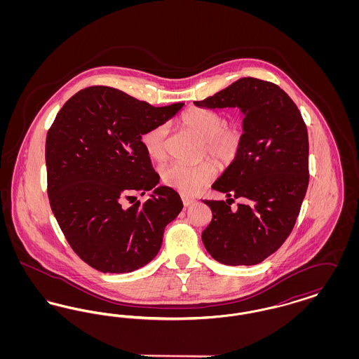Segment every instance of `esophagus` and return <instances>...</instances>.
Masks as SVG:
<instances>
[{
  "label": "esophagus",
  "mask_w": 359,
  "mask_h": 359,
  "mask_svg": "<svg viewBox=\"0 0 359 359\" xmlns=\"http://www.w3.org/2000/svg\"><path fill=\"white\" fill-rule=\"evenodd\" d=\"M182 201H183V205H186V207L192 205L195 202V199L189 198V196H182Z\"/></svg>",
  "instance_id": "34e87169"
}]
</instances>
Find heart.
I'll return each instance as SVG.
<instances>
[{
	"instance_id": "1",
	"label": "heart",
	"mask_w": 359,
	"mask_h": 359,
	"mask_svg": "<svg viewBox=\"0 0 359 359\" xmlns=\"http://www.w3.org/2000/svg\"><path fill=\"white\" fill-rule=\"evenodd\" d=\"M182 123L201 138L199 156H210L221 164H230L238 156L243 144V128L233 121L224 122L217 110L194 107L182 116ZM170 128L167 123H157L141 136L147 154L156 161L167 157V138ZM215 165L202 160L194 164L171 163L161 168L160 176L164 184L184 195H194L207 186L215 176Z\"/></svg>"
}]
</instances>
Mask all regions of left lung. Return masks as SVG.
<instances>
[{"label": "left lung", "instance_id": "left-lung-1", "mask_svg": "<svg viewBox=\"0 0 359 359\" xmlns=\"http://www.w3.org/2000/svg\"><path fill=\"white\" fill-rule=\"evenodd\" d=\"M201 107H239L243 144L212 188L224 201H203L212 219L202 233L207 252L224 265H256L274 253L296 223L307 192V126L290 95L272 82L241 78ZM243 198L234 210L230 201Z\"/></svg>", "mask_w": 359, "mask_h": 359}]
</instances>
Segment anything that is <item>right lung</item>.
Wrapping results in <instances>:
<instances>
[{
  "mask_svg": "<svg viewBox=\"0 0 359 359\" xmlns=\"http://www.w3.org/2000/svg\"><path fill=\"white\" fill-rule=\"evenodd\" d=\"M184 103L154 107L113 87L72 95L47 133V191L52 212L72 250L103 273H129L154 259L164 229L183 208L171 187H156L141 136ZM154 189L128 209L131 194Z\"/></svg>",
  "mask_w": 359,
  "mask_h": 359,
  "instance_id": "right-lung-1",
  "label": "right lung"
}]
</instances>
